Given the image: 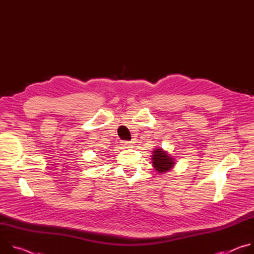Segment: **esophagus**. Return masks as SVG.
Listing matches in <instances>:
<instances>
[{
  "label": "esophagus",
  "instance_id": "1",
  "mask_svg": "<svg viewBox=\"0 0 254 254\" xmlns=\"http://www.w3.org/2000/svg\"><path fill=\"white\" fill-rule=\"evenodd\" d=\"M123 146H124L125 148H132L133 142H132V141H128V140H124V141H123Z\"/></svg>",
  "mask_w": 254,
  "mask_h": 254
}]
</instances>
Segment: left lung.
<instances>
[{
	"instance_id": "1",
	"label": "left lung",
	"mask_w": 254,
	"mask_h": 254,
	"mask_svg": "<svg viewBox=\"0 0 254 254\" xmlns=\"http://www.w3.org/2000/svg\"><path fill=\"white\" fill-rule=\"evenodd\" d=\"M152 157L153 166L158 171V173H164L171 170L175 164L173 157H170V155L162 149H157L154 151Z\"/></svg>"
}]
</instances>
